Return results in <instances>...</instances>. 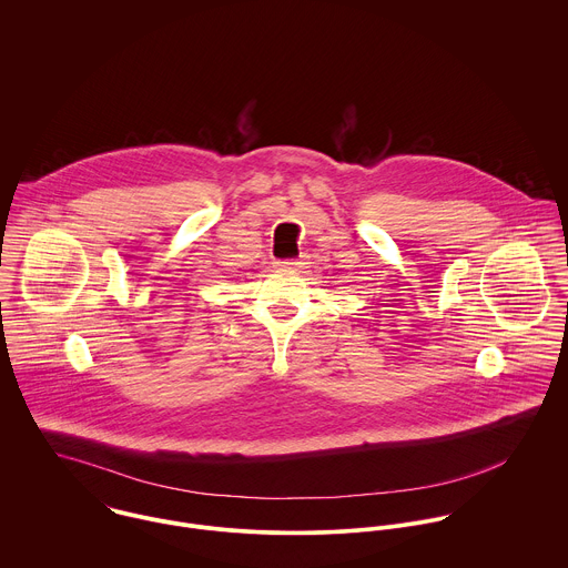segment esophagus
<instances>
[{
	"mask_svg": "<svg viewBox=\"0 0 568 568\" xmlns=\"http://www.w3.org/2000/svg\"><path fill=\"white\" fill-rule=\"evenodd\" d=\"M275 266H277L280 271L295 273V271L302 266V262H297V260H277V262H275Z\"/></svg>",
	"mask_w": 568,
	"mask_h": 568,
	"instance_id": "esophagus-1",
	"label": "esophagus"
}]
</instances>
